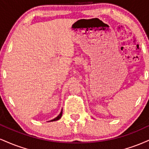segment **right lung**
<instances>
[{
  "instance_id": "add662e5",
  "label": "right lung",
  "mask_w": 149,
  "mask_h": 149,
  "mask_svg": "<svg viewBox=\"0 0 149 149\" xmlns=\"http://www.w3.org/2000/svg\"><path fill=\"white\" fill-rule=\"evenodd\" d=\"M62 111H61V112L60 113V114H59V115L57 116L56 118H55L54 119H52L51 121H57V120H59L61 118V116H62Z\"/></svg>"
}]
</instances>
